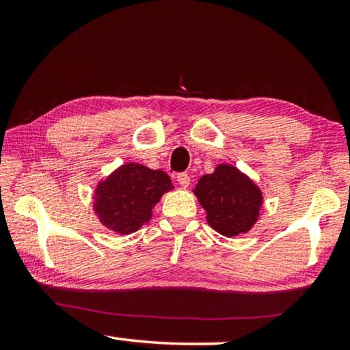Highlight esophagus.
Wrapping results in <instances>:
<instances>
[{"instance_id":"1","label":"esophagus","mask_w":350,"mask_h":350,"mask_svg":"<svg viewBox=\"0 0 350 350\" xmlns=\"http://www.w3.org/2000/svg\"><path fill=\"white\" fill-rule=\"evenodd\" d=\"M177 182H179L182 187H188L189 182H191V177H189L187 173H179L177 174Z\"/></svg>"}]
</instances>
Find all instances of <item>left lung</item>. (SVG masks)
Segmentation results:
<instances>
[{
    "label": "left lung",
    "instance_id": "obj_1",
    "mask_svg": "<svg viewBox=\"0 0 350 350\" xmlns=\"http://www.w3.org/2000/svg\"><path fill=\"white\" fill-rule=\"evenodd\" d=\"M206 211V221L224 236L247 233L258 221L262 204L260 189L232 165H219L194 189Z\"/></svg>",
    "mask_w": 350,
    "mask_h": 350
}]
</instances>
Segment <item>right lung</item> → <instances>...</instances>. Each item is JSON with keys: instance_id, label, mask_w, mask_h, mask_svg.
<instances>
[{"instance_id": "obj_1", "label": "right lung", "mask_w": 350, "mask_h": 350, "mask_svg": "<svg viewBox=\"0 0 350 350\" xmlns=\"http://www.w3.org/2000/svg\"><path fill=\"white\" fill-rule=\"evenodd\" d=\"M168 189H173V185L167 173L131 162L100 183L94 206L103 225L129 234L150 221L152 206Z\"/></svg>"}]
</instances>
